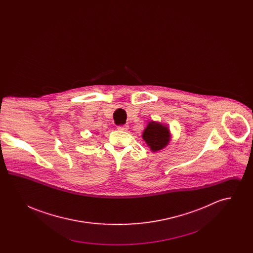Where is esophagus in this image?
<instances>
[{"instance_id":"34e87169","label":"esophagus","mask_w":253,"mask_h":253,"mask_svg":"<svg viewBox=\"0 0 253 253\" xmlns=\"http://www.w3.org/2000/svg\"><path fill=\"white\" fill-rule=\"evenodd\" d=\"M118 129L121 131H127L129 129V125L128 124H123V125H119Z\"/></svg>"}]
</instances>
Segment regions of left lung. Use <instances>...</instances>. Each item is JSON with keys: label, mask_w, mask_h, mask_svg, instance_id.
Returning a JSON list of instances; mask_svg holds the SVG:
<instances>
[{"label": "left lung", "mask_w": 253, "mask_h": 253, "mask_svg": "<svg viewBox=\"0 0 253 253\" xmlns=\"http://www.w3.org/2000/svg\"><path fill=\"white\" fill-rule=\"evenodd\" d=\"M142 137L152 152H157L169 144L170 133L167 126L151 121L148 123Z\"/></svg>", "instance_id": "left-lung-1"}]
</instances>
